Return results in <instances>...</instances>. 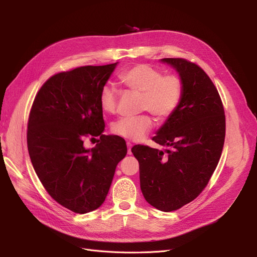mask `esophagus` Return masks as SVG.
<instances>
[{"mask_svg": "<svg viewBox=\"0 0 257 257\" xmlns=\"http://www.w3.org/2000/svg\"><path fill=\"white\" fill-rule=\"evenodd\" d=\"M126 146H127V153L132 154V147H133V145H132L131 143H127Z\"/></svg>", "mask_w": 257, "mask_h": 257, "instance_id": "obj_1", "label": "esophagus"}]
</instances>
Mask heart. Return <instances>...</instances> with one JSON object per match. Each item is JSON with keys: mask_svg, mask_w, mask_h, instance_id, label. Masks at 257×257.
I'll return each instance as SVG.
<instances>
[{"mask_svg": "<svg viewBox=\"0 0 257 257\" xmlns=\"http://www.w3.org/2000/svg\"><path fill=\"white\" fill-rule=\"evenodd\" d=\"M119 81L131 92L141 94V110L149 111L159 121L172 115L182 96V82L175 75L163 76L159 69L147 64H139L124 71ZM118 104V92L106 84L99 93V105L108 113H114ZM153 127L149 114L124 116L113 124V133L130 141H139Z\"/></svg>", "mask_w": 257, "mask_h": 257, "instance_id": "1", "label": "heart"}]
</instances>
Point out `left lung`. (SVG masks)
I'll use <instances>...</instances> for the list:
<instances>
[{
    "instance_id": "obj_1",
    "label": "left lung",
    "mask_w": 257,
    "mask_h": 257,
    "mask_svg": "<svg viewBox=\"0 0 257 257\" xmlns=\"http://www.w3.org/2000/svg\"><path fill=\"white\" fill-rule=\"evenodd\" d=\"M161 62L173 66L182 82L179 106L152 138L169 150L136 145L132 152L145 199L169 212L191 203L208 184L223 150L225 114L219 92L198 65L180 58Z\"/></svg>"
}]
</instances>
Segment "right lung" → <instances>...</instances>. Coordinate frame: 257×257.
I'll use <instances>...</instances> for the list:
<instances>
[{"label":"right lung","instance_id":"add662e5","mask_svg":"<svg viewBox=\"0 0 257 257\" xmlns=\"http://www.w3.org/2000/svg\"><path fill=\"white\" fill-rule=\"evenodd\" d=\"M118 64L81 66L53 75L36 94L28 122V150L35 173L49 195L76 213L102 206L125 141L104 135L99 93ZM100 136L92 150L84 137Z\"/></svg>","mask_w":257,"mask_h":257}]
</instances>
